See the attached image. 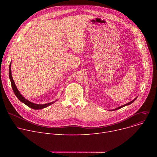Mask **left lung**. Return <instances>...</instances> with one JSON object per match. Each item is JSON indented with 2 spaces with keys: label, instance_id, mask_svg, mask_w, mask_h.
Returning <instances> with one entry per match:
<instances>
[{
  "label": "left lung",
  "instance_id": "left-lung-1",
  "mask_svg": "<svg viewBox=\"0 0 157 157\" xmlns=\"http://www.w3.org/2000/svg\"><path fill=\"white\" fill-rule=\"evenodd\" d=\"M136 98H137V97L136 98H135L134 100H132V101H130V102H128L127 104H124V105H121V106H120V107H118V108H115V109H111V110H110V111H115V110H117V109H120V108H123V107H125V106H126V105H130V104H132V102H134L136 100Z\"/></svg>",
  "mask_w": 157,
  "mask_h": 157
}]
</instances>
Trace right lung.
<instances>
[{"instance_id": "add662e5", "label": "right lung", "mask_w": 157, "mask_h": 157, "mask_svg": "<svg viewBox=\"0 0 157 157\" xmlns=\"http://www.w3.org/2000/svg\"><path fill=\"white\" fill-rule=\"evenodd\" d=\"M11 63L10 65V67H9V76H10V79L11 81V86H12V88L13 92L15 94V95L16 96L18 99L23 102V104H25V105H27V106H29V108L33 109H43L45 108H47L48 106L52 104H53V103H55L56 101H53L52 102H49V103H47V104H35V103H33L29 101H28L27 99H26L25 98L23 97L21 94L20 93V92L18 91V90L17 88V87L16 86V85L14 83V81L13 79L12 75H11Z\"/></svg>"}]
</instances>
